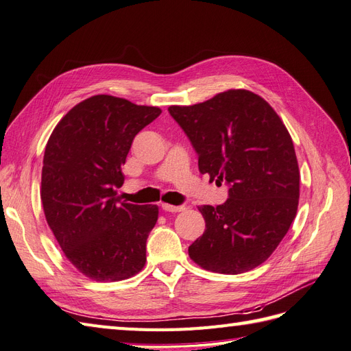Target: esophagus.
I'll return each mask as SVG.
<instances>
[{"label": "esophagus", "instance_id": "34e87169", "mask_svg": "<svg viewBox=\"0 0 351 351\" xmlns=\"http://www.w3.org/2000/svg\"><path fill=\"white\" fill-rule=\"evenodd\" d=\"M161 208L165 210V212H180V210H184V206L178 205V206H174V205H168V204H162Z\"/></svg>", "mask_w": 351, "mask_h": 351}]
</instances>
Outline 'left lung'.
I'll use <instances>...</instances> for the list:
<instances>
[{
  "mask_svg": "<svg viewBox=\"0 0 351 351\" xmlns=\"http://www.w3.org/2000/svg\"><path fill=\"white\" fill-rule=\"evenodd\" d=\"M169 115L199 156V171L228 186L222 205L199 206L205 232L189 246L199 267L241 274L277 249L295 218L300 173L289 130L259 95L231 89Z\"/></svg>",
  "mask_w": 351,
  "mask_h": 351,
  "instance_id": "left-lung-1",
  "label": "left lung"
}]
</instances>
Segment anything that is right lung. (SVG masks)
Instances as JSON below:
<instances>
[{
  "label": "right lung",
  "instance_id": "1",
  "mask_svg": "<svg viewBox=\"0 0 351 351\" xmlns=\"http://www.w3.org/2000/svg\"><path fill=\"white\" fill-rule=\"evenodd\" d=\"M159 114L158 107L95 95L62 117L47 143V222L66 258L95 281L130 278L145 267L158 206L125 204L117 189L134 136Z\"/></svg>",
  "mask_w": 351,
  "mask_h": 351
}]
</instances>
